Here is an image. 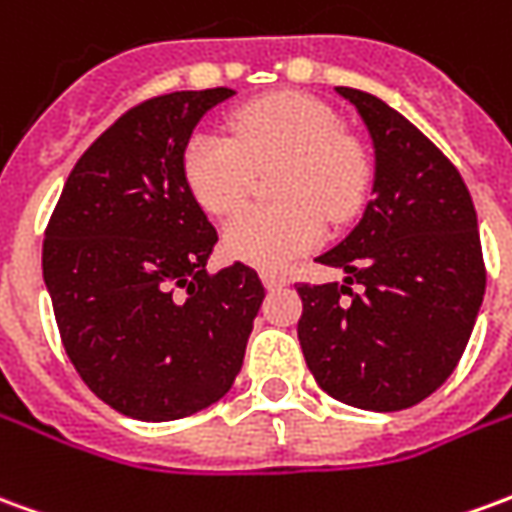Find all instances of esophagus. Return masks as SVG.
I'll return each mask as SVG.
<instances>
[{"mask_svg":"<svg viewBox=\"0 0 512 512\" xmlns=\"http://www.w3.org/2000/svg\"><path fill=\"white\" fill-rule=\"evenodd\" d=\"M260 280H263V285H266L268 291H280V288L288 285V277L280 274V271H263V274H260Z\"/></svg>","mask_w":512,"mask_h":512,"instance_id":"esophagus-1","label":"esophagus"}]
</instances>
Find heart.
Wrapping results in <instances>:
<instances>
[{
  "mask_svg": "<svg viewBox=\"0 0 512 512\" xmlns=\"http://www.w3.org/2000/svg\"><path fill=\"white\" fill-rule=\"evenodd\" d=\"M282 163L280 205L246 207L224 227V252L257 268H282L316 249L327 219H349L366 188V163L343 141L338 116L305 94H274L232 116V138L196 130L182 149V177L199 205L230 216L244 202L255 169Z\"/></svg>",
  "mask_w": 512,
  "mask_h": 512,
  "instance_id": "heart-1",
  "label": "heart"
}]
</instances>
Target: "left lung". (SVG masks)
<instances>
[{"label": "left lung", "mask_w": 512, "mask_h": 512, "mask_svg": "<svg viewBox=\"0 0 512 512\" xmlns=\"http://www.w3.org/2000/svg\"><path fill=\"white\" fill-rule=\"evenodd\" d=\"M335 91L371 135L374 185L355 230L318 257L343 282L296 288V332L321 391L393 413L438 391L471 338L485 293L477 210L460 171L402 113Z\"/></svg>", "instance_id": "8db88e82"}]
</instances>
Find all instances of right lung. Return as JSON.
Returning <instances> with one entry per match:
<instances>
[{
	"mask_svg": "<svg viewBox=\"0 0 512 512\" xmlns=\"http://www.w3.org/2000/svg\"><path fill=\"white\" fill-rule=\"evenodd\" d=\"M232 88L174 91L132 107L71 169L44 238V282L66 355L124 416L174 421L230 391L263 282L232 263L185 177L182 149Z\"/></svg>",
	"mask_w": 512,
	"mask_h": 512,
	"instance_id": "right-lung-1",
	"label": "right lung"
}]
</instances>
